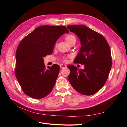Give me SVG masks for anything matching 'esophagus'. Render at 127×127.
Masks as SVG:
<instances>
[{"label":"esophagus","mask_w":127,"mask_h":127,"mask_svg":"<svg viewBox=\"0 0 127 127\" xmlns=\"http://www.w3.org/2000/svg\"><path fill=\"white\" fill-rule=\"evenodd\" d=\"M60 67L61 69H63V68H67V65L66 64H61L60 65Z\"/></svg>","instance_id":"1"}]
</instances>
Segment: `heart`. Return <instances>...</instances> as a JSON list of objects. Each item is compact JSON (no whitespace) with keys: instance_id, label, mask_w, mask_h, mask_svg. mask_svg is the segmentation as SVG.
<instances>
[{"instance_id":"b5f03b06","label":"heart","mask_w":127,"mask_h":127,"mask_svg":"<svg viewBox=\"0 0 127 127\" xmlns=\"http://www.w3.org/2000/svg\"><path fill=\"white\" fill-rule=\"evenodd\" d=\"M65 40L67 41V43L68 44H70V43L72 42H76V39L74 35H72V34H69V35H67L66 37H65ZM64 60H65V58H64Z\"/></svg>"}]
</instances>
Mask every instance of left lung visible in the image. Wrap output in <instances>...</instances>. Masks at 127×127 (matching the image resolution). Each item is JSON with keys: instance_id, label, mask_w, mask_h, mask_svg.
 Here are the masks:
<instances>
[{"instance_id": "obj_1", "label": "left lung", "mask_w": 127, "mask_h": 127, "mask_svg": "<svg viewBox=\"0 0 127 127\" xmlns=\"http://www.w3.org/2000/svg\"><path fill=\"white\" fill-rule=\"evenodd\" d=\"M68 29L78 37L81 44L74 62L84 64L83 70L74 65L68 78L74 89L90 96L97 92L104 85L112 66L109 45L103 35L83 25H68Z\"/></svg>"}]
</instances>
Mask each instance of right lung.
<instances>
[{"label": "right lung", "instance_id": "right-lung-1", "mask_svg": "<svg viewBox=\"0 0 127 127\" xmlns=\"http://www.w3.org/2000/svg\"><path fill=\"white\" fill-rule=\"evenodd\" d=\"M69 31L64 26L38 27L23 39L16 50L15 74L24 93L35 99L48 95L54 87L60 67L45 68L43 57L51 55L57 40Z\"/></svg>", "mask_w": 127, "mask_h": 127}]
</instances>
